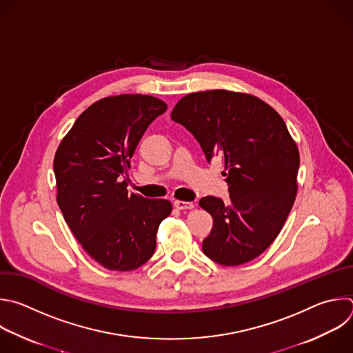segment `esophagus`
Returning <instances> with one entry per match:
<instances>
[{"mask_svg": "<svg viewBox=\"0 0 353 353\" xmlns=\"http://www.w3.org/2000/svg\"><path fill=\"white\" fill-rule=\"evenodd\" d=\"M194 203L192 202H185V201H174V208H177L179 210H187V209H194Z\"/></svg>", "mask_w": 353, "mask_h": 353, "instance_id": "esophagus-1", "label": "esophagus"}]
</instances>
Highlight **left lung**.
Here are the masks:
<instances>
[{"label":"left lung","instance_id":"1","mask_svg":"<svg viewBox=\"0 0 353 353\" xmlns=\"http://www.w3.org/2000/svg\"><path fill=\"white\" fill-rule=\"evenodd\" d=\"M170 117L192 133L208 162L223 159L230 202L199 201L213 217L203 254L223 266L258 258L280 234L298 190L299 151L283 117L258 97L227 90L188 94Z\"/></svg>","mask_w":353,"mask_h":353}]
</instances>
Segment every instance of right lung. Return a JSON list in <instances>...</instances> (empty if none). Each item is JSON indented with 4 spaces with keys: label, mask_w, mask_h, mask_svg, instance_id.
Instances as JSON below:
<instances>
[{
    "label": "right lung",
    "mask_w": 353,
    "mask_h": 353,
    "mask_svg": "<svg viewBox=\"0 0 353 353\" xmlns=\"http://www.w3.org/2000/svg\"><path fill=\"white\" fill-rule=\"evenodd\" d=\"M166 109L151 95L102 98L57 150V202L83 250L108 270L130 272L150 261L159 224L172 213L168 199L129 192L123 180L143 134Z\"/></svg>",
    "instance_id": "obj_1"
}]
</instances>
